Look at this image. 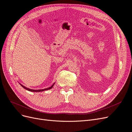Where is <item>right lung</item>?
Instances as JSON below:
<instances>
[{"label": "right lung", "instance_id": "right-lung-1", "mask_svg": "<svg viewBox=\"0 0 132 132\" xmlns=\"http://www.w3.org/2000/svg\"><path fill=\"white\" fill-rule=\"evenodd\" d=\"M19 84H20L24 89H26L27 90H28V91H31V92H41V91H46V90H50V89H51L52 87H53V86H54V85L55 84V82L54 83L51 87H48V88H46V89H40V90H32V89H29V88H28V87H26V86H23V85H22L21 83H19Z\"/></svg>", "mask_w": 132, "mask_h": 132}]
</instances>
